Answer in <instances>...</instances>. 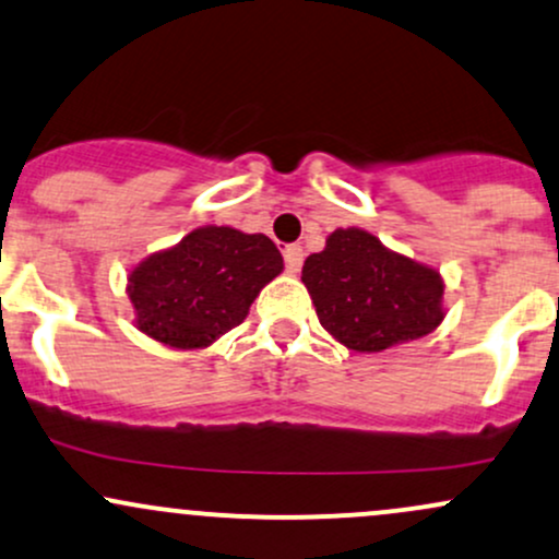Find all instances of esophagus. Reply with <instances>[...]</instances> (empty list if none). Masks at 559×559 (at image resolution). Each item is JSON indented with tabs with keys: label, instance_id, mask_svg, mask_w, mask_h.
Here are the masks:
<instances>
[{
	"label": "esophagus",
	"instance_id": "1",
	"mask_svg": "<svg viewBox=\"0 0 559 559\" xmlns=\"http://www.w3.org/2000/svg\"><path fill=\"white\" fill-rule=\"evenodd\" d=\"M302 247H297V243H292V247L284 249V262H286V270L289 273L297 275L299 267H302Z\"/></svg>",
	"mask_w": 559,
	"mask_h": 559
}]
</instances>
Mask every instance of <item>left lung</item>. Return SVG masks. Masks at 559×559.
I'll return each mask as SVG.
<instances>
[{"mask_svg":"<svg viewBox=\"0 0 559 559\" xmlns=\"http://www.w3.org/2000/svg\"><path fill=\"white\" fill-rule=\"evenodd\" d=\"M321 326L355 353L419 340L440 326L443 278L360 228H336L302 265Z\"/></svg>","mask_w":559,"mask_h":559,"instance_id":"8db88e82","label":"left lung"}]
</instances>
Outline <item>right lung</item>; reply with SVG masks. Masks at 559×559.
Here are the masks:
<instances>
[{
    "label": "right lung",
    "instance_id": "add662e5",
    "mask_svg": "<svg viewBox=\"0 0 559 559\" xmlns=\"http://www.w3.org/2000/svg\"><path fill=\"white\" fill-rule=\"evenodd\" d=\"M284 257L262 233L204 225L177 247L145 257L130 273L134 323L177 349L210 347L249 316Z\"/></svg>",
    "mask_w": 559,
    "mask_h": 559
}]
</instances>
